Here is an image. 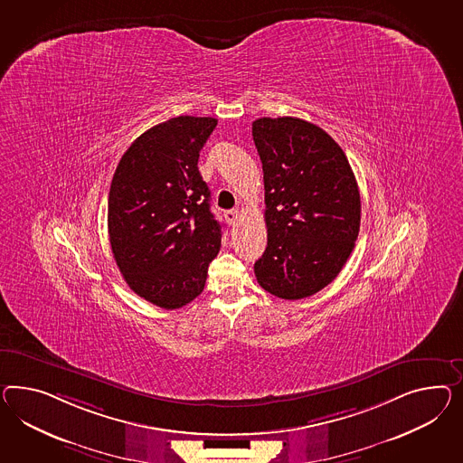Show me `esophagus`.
I'll return each instance as SVG.
<instances>
[{
  "instance_id": "obj_1",
  "label": "esophagus",
  "mask_w": 463,
  "mask_h": 463,
  "mask_svg": "<svg viewBox=\"0 0 463 463\" xmlns=\"http://www.w3.org/2000/svg\"><path fill=\"white\" fill-rule=\"evenodd\" d=\"M224 217L227 219V222L231 225H236L239 219V211L238 209H232V211H225Z\"/></svg>"
}]
</instances>
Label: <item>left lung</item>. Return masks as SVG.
I'll list each match as a JSON object with an SVG mask.
<instances>
[{
  "label": "left lung",
  "mask_w": 463,
  "mask_h": 463,
  "mask_svg": "<svg viewBox=\"0 0 463 463\" xmlns=\"http://www.w3.org/2000/svg\"><path fill=\"white\" fill-rule=\"evenodd\" d=\"M252 139L263 163L268 246L258 283L285 300L312 297L347 263L361 227V195L345 153L300 118H260Z\"/></svg>",
  "instance_id": "left-lung-1"
}]
</instances>
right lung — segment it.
I'll use <instances>...</instances> for the list:
<instances>
[{"mask_svg":"<svg viewBox=\"0 0 463 463\" xmlns=\"http://www.w3.org/2000/svg\"><path fill=\"white\" fill-rule=\"evenodd\" d=\"M217 119L178 116L137 137L118 163L108 202L114 260L128 287L175 310L197 298L222 227L199 155Z\"/></svg>","mask_w":463,"mask_h":463,"instance_id":"1","label":"right lung"}]
</instances>
